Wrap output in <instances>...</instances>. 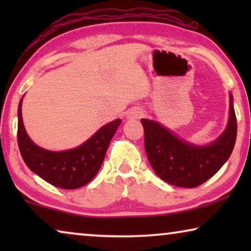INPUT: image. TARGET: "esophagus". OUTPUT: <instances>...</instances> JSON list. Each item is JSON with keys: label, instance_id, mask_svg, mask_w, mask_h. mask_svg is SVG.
Listing matches in <instances>:
<instances>
[{"label": "esophagus", "instance_id": "obj_1", "mask_svg": "<svg viewBox=\"0 0 251 251\" xmlns=\"http://www.w3.org/2000/svg\"><path fill=\"white\" fill-rule=\"evenodd\" d=\"M143 115V112L139 111V109H133L131 112V116L132 118H139V116Z\"/></svg>", "mask_w": 251, "mask_h": 251}]
</instances>
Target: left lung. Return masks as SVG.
<instances>
[{"label":"left lung","mask_w":251,"mask_h":251,"mask_svg":"<svg viewBox=\"0 0 251 251\" xmlns=\"http://www.w3.org/2000/svg\"><path fill=\"white\" fill-rule=\"evenodd\" d=\"M145 151L161 179L179 187L200 186L228 160L236 140V116L229 95V119L225 131L207 146L190 144L152 120L142 119Z\"/></svg>","instance_id":"1"}]
</instances>
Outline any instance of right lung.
<instances>
[{"instance_id": "obj_1", "label": "right lung", "mask_w": 251, "mask_h": 251, "mask_svg": "<svg viewBox=\"0 0 251 251\" xmlns=\"http://www.w3.org/2000/svg\"><path fill=\"white\" fill-rule=\"evenodd\" d=\"M22 104L23 98L18 106L17 139L26 166L49 184L64 190H75L94 179L105 159L109 143L121 125V120L116 119L101 126L76 149L52 152L30 140L23 123Z\"/></svg>"}]
</instances>
